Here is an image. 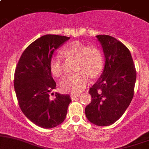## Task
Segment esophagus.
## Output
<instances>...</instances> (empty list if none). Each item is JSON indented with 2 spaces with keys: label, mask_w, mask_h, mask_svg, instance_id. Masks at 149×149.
Listing matches in <instances>:
<instances>
[{
  "label": "esophagus",
  "mask_w": 149,
  "mask_h": 149,
  "mask_svg": "<svg viewBox=\"0 0 149 149\" xmlns=\"http://www.w3.org/2000/svg\"><path fill=\"white\" fill-rule=\"evenodd\" d=\"M79 96H80V94H71V98L72 99V100H75V99H76L77 97H78Z\"/></svg>",
  "instance_id": "obj_1"
}]
</instances>
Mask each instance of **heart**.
Segmentation results:
<instances>
[{"mask_svg": "<svg viewBox=\"0 0 149 149\" xmlns=\"http://www.w3.org/2000/svg\"><path fill=\"white\" fill-rule=\"evenodd\" d=\"M61 54L76 59V71L73 75L65 76L61 81V88L65 92L78 93L90 83V76L95 78L100 74L103 67V57L101 51L94 45L87 46L83 42L74 41L65 45ZM50 71L59 78L64 73L63 64L58 57L52 58Z\"/></svg>", "mask_w": 149, "mask_h": 149, "instance_id": "1", "label": "heart"}]
</instances>
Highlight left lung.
I'll return each instance as SVG.
<instances>
[{
    "instance_id": "1",
    "label": "left lung",
    "mask_w": 149,
    "mask_h": 149,
    "mask_svg": "<svg viewBox=\"0 0 149 149\" xmlns=\"http://www.w3.org/2000/svg\"><path fill=\"white\" fill-rule=\"evenodd\" d=\"M104 55L100 78L90 89L92 102L85 107L87 118L98 126L117 121L129 107L134 95L136 73L130 50L115 38L96 36Z\"/></svg>"
}]
</instances>
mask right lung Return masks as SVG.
I'll list each match as a JSON object with an SVG mask.
<instances>
[{
  "mask_svg": "<svg viewBox=\"0 0 149 149\" xmlns=\"http://www.w3.org/2000/svg\"><path fill=\"white\" fill-rule=\"evenodd\" d=\"M70 39L58 35L42 36L22 53L15 69L14 87L22 111L39 127L49 129L64 122L71 100L69 95L49 93L56 88L50 62L56 49Z\"/></svg>",
  "mask_w": 149,
  "mask_h": 149,
  "instance_id": "right-lung-1",
  "label": "right lung"
}]
</instances>
